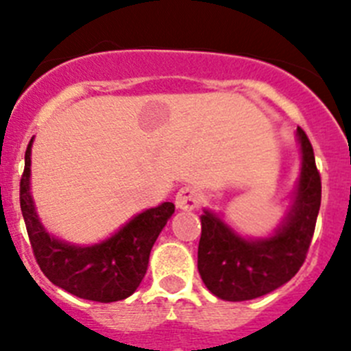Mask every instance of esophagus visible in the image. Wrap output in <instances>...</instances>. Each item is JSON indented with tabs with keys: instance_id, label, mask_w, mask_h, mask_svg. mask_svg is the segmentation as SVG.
Masks as SVG:
<instances>
[{
	"instance_id": "obj_1",
	"label": "esophagus",
	"mask_w": 351,
	"mask_h": 351,
	"mask_svg": "<svg viewBox=\"0 0 351 351\" xmlns=\"http://www.w3.org/2000/svg\"><path fill=\"white\" fill-rule=\"evenodd\" d=\"M200 193L193 186H184L176 195V207L181 210H193L200 206Z\"/></svg>"
}]
</instances>
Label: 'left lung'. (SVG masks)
I'll use <instances>...</instances> for the list:
<instances>
[{"label": "left lung", "instance_id": "1", "mask_svg": "<svg viewBox=\"0 0 351 351\" xmlns=\"http://www.w3.org/2000/svg\"><path fill=\"white\" fill-rule=\"evenodd\" d=\"M300 173L290 209L267 237H244L218 214L204 209L198 272L210 293L241 302L267 295L297 274L311 244L322 202V181L308 135L297 128Z\"/></svg>", "mask_w": 351, "mask_h": 351}]
</instances>
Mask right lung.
<instances>
[{"instance_id":"add662e5","label":"right lung","mask_w":351,"mask_h":351,"mask_svg":"<svg viewBox=\"0 0 351 351\" xmlns=\"http://www.w3.org/2000/svg\"><path fill=\"white\" fill-rule=\"evenodd\" d=\"M31 145L33 138L24 156L21 210L42 272L56 287L80 299L116 302L130 297L144 280L153 244L176 210L173 204L163 202L142 210L100 243H66L52 235L36 213L31 197Z\"/></svg>"}]
</instances>
